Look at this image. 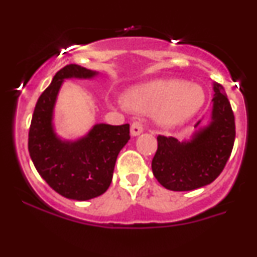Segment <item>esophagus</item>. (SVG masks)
<instances>
[{"label":"esophagus","mask_w":257,"mask_h":257,"mask_svg":"<svg viewBox=\"0 0 257 257\" xmlns=\"http://www.w3.org/2000/svg\"><path fill=\"white\" fill-rule=\"evenodd\" d=\"M144 131V126L140 122H133L131 125V134L132 137H138Z\"/></svg>","instance_id":"34e87169"}]
</instances>
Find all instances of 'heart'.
Returning a JSON list of instances; mask_svg holds the SVG:
<instances>
[{"instance_id":"heart-1","label":"heart","mask_w":257,"mask_h":257,"mask_svg":"<svg viewBox=\"0 0 257 257\" xmlns=\"http://www.w3.org/2000/svg\"><path fill=\"white\" fill-rule=\"evenodd\" d=\"M205 102V93L199 84L181 79H155L135 85L125 91L122 107L141 113H152L158 124L181 125L198 113Z\"/></svg>"}]
</instances>
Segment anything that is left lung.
<instances>
[{"label": "left lung", "instance_id": "1", "mask_svg": "<svg viewBox=\"0 0 257 257\" xmlns=\"http://www.w3.org/2000/svg\"><path fill=\"white\" fill-rule=\"evenodd\" d=\"M211 119L188 141L158 135V149L152 159V172L163 187L192 191L214 181L231 156L235 138L234 114L225 89L214 83ZM200 120L194 125H199Z\"/></svg>", "mask_w": 257, "mask_h": 257}]
</instances>
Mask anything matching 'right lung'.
Listing matches in <instances>:
<instances>
[{
  "mask_svg": "<svg viewBox=\"0 0 257 257\" xmlns=\"http://www.w3.org/2000/svg\"><path fill=\"white\" fill-rule=\"evenodd\" d=\"M98 72L70 64L55 73L41 94L29 131V153L36 170L55 192L69 199L88 200L110 186L120 150L131 139L129 124H95L76 141L61 140L53 126V111L64 79L93 78Z\"/></svg>",
  "mask_w": 257,
  "mask_h": 257,
  "instance_id": "1",
  "label": "right lung"
}]
</instances>
